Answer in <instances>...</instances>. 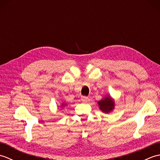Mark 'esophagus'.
<instances>
[{
	"instance_id": "34e87169",
	"label": "esophagus",
	"mask_w": 160,
	"mask_h": 160,
	"mask_svg": "<svg viewBox=\"0 0 160 160\" xmlns=\"http://www.w3.org/2000/svg\"><path fill=\"white\" fill-rule=\"evenodd\" d=\"M81 100H82L83 102H87V100H88V97L82 96V97H81Z\"/></svg>"
}]
</instances>
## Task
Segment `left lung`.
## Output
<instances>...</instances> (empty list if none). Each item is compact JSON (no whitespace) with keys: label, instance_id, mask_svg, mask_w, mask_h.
Returning a JSON list of instances; mask_svg holds the SVG:
<instances>
[{"label":"left lung","instance_id":"8db88e82","mask_svg":"<svg viewBox=\"0 0 160 160\" xmlns=\"http://www.w3.org/2000/svg\"><path fill=\"white\" fill-rule=\"evenodd\" d=\"M98 104L100 110L102 111L104 113H108L113 110L114 107V102L110 97H106L104 100L99 101Z\"/></svg>","mask_w":160,"mask_h":160}]
</instances>
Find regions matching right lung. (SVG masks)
I'll list each match as a JSON object with an SVG mask.
<instances>
[{"label": "right lung", "mask_w": 160, "mask_h": 160, "mask_svg": "<svg viewBox=\"0 0 160 160\" xmlns=\"http://www.w3.org/2000/svg\"><path fill=\"white\" fill-rule=\"evenodd\" d=\"M62 105H64V104H62Z\"/></svg>", "instance_id": "obj_1"}]
</instances>
